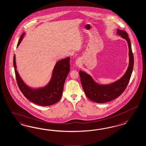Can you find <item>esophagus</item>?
Here are the masks:
<instances>
[{"mask_svg": "<svg viewBox=\"0 0 146 146\" xmlns=\"http://www.w3.org/2000/svg\"><path fill=\"white\" fill-rule=\"evenodd\" d=\"M76 63V65H77V66H78V65H79V63L78 62H77Z\"/></svg>", "mask_w": 146, "mask_h": 146, "instance_id": "obj_1", "label": "esophagus"}]
</instances>
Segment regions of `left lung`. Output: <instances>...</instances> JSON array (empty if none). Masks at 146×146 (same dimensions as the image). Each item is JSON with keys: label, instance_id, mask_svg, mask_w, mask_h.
<instances>
[{"label": "left lung", "instance_id": "obj_1", "mask_svg": "<svg viewBox=\"0 0 146 146\" xmlns=\"http://www.w3.org/2000/svg\"><path fill=\"white\" fill-rule=\"evenodd\" d=\"M117 34L125 39L129 46V63L127 69L120 79L109 84H101L96 82L86 72L79 71V74L84 91L89 99L96 103H104L115 99L125 91L132 75L134 66L133 54L127 33L117 30Z\"/></svg>", "mask_w": 146, "mask_h": 146}]
</instances>
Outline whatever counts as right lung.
I'll return each instance as SVG.
<instances>
[{"mask_svg":"<svg viewBox=\"0 0 146 146\" xmlns=\"http://www.w3.org/2000/svg\"><path fill=\"white\" fill-rule=\"evenodd\" d=\"M25 33L21 36L17 47L22 42ZM70 58L59 60L54 66L50 82L41 88H31L22 79L17 70L15 55L13 58V65L17 83L20 91L26 98L35 104L47 106L58 102L62 96L64 84L70 71Z\"/></svg>","mask_w":146,"mask_h":146,"instance_id":"add662e5","label":"right lung"}]
</instances>
